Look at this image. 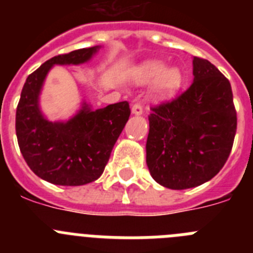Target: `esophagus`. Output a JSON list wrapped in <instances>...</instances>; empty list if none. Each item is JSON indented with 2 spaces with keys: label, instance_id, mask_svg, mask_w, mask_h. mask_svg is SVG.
I'll return each instance as SVG.
<instances>
[{
  "label": "esophagus",
  "instance_id": "esophagus-1",
  "mask_svg": "<svg viewBox=\"0 0 253 253\" xmlns=\"http://www.w3.org/2000/svg\"><path fill=\"white\" fill-rule=\"evenodd\" d=\"M131 114L134 115H142L143 114V106L140 104H134L131 107Z\"/></svg>",
  "mask_w": 253,
  "mask_h": 253
}]
</instances>
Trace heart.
I'll list each match as a JSON object with an SVG mask.
<instances>
[{
  "mask_svg": "<svg viewBox=\"0 0 253 253\" xmlns=\"http://www.w3.org/2000/svg\"><path fill=\"white\" fill-rule=\"evenodd\" d=\"M131 78L137 84H144L154 81V95L165 100L175 95L182 86L184 76L177 67H169L161 60H149L131 72Z\"/></svg>",
  "mask_w": 253,
  "mask_h": 253,
  "instance_id": "obj_1",
  "label": "heart"
}]
</instances>
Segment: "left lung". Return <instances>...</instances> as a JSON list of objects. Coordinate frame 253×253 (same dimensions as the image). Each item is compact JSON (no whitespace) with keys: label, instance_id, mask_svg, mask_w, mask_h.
<instances>
[{"label":"left lung","instance_id":"obj_1","mask_svg":"<svg viewBox=\"0 0 253 253\" xmlns=\"http://www.w3.org/2000/svg\"><path fill=\"white\" fill-rule=\"evenodd\" d=\"M194 82L171 101L151 107L147 166L172 190L211 180L227 162L237 130L229 81L214 64L193 59Z\"/></svg>","mask_w":253,"mask_h":253}]
</instances>
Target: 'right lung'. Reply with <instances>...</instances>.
<instances>
[{
	"mask_svg": "<svg viewBox=\"0 0 253 253\" xmlns=\"http://www.w3.org/2000/svg\"><path fill=\"white\" fill-rule=\"evenodd\" d=\"M100 46L50 58L29 75L16 109V135L22 157L50 184L80 186L97 180L130 115L128 101L92 110L86 102L67 122H49L39 107L44 80L54 64H82Z\"/></svg>",
	"mask_w": 253,
	"mask_h": 253,
	"instance_id": "add662e5",
	"label": "right lung"
}]
</instances>
